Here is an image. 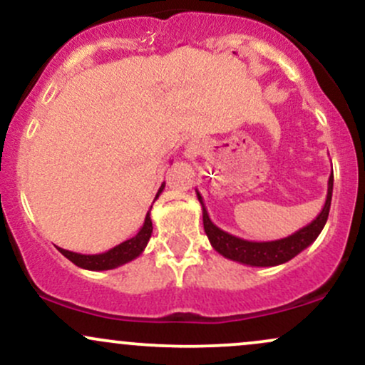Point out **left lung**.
<instances>
[{
	"label": "left lung",
	"mask_w": 365,
	"mask_h": 365,
	"mask_svg": "<svg viewBox=\"0 0 365 365\" xmlns=\"http://www.w3.org/2000/svg\"><path fill=\"white\" fill-rule=\"evenodd\" d=\"M197 192V190H195ZM331 195H333V171H331L328 180V194H326V202L322 206L321 212L312 220L311 223L305 225L299 232L292 233V235L279 238V240L271 242H250L238 238L235 235H230L225 230L217 228L212 223L211 217L207 215V209L204 206L202 195L197 192V199H199L200 206H202V221H204V232L211 242L212 249L220 252L223 257L235 261L240 264L254 267H269L279 266V264L288 262L290 259L299 255L302 250L307 249L309 245L319 237V233L324 228L326 221H328L329 207H331Z\"/></svg>",
	"instance_id": "left-lung-1"
}]
</instances>
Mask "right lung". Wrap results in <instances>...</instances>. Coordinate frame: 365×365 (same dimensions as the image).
<instances>
[{"instance_id": "1", "label": "right lung", "mask_w": 365, "mask_h": 365, "mask_svg": "<svg viewBox=\"0 0 365 365\" xmlns=\"http://www.w3.org/2000/svg\"><path fill=\"white\" fill-rule=\"evenodd\" d=\"M163 188H165V183L159 187L156 199L159 197V194L163 192ZM156 199H154V200H156ZM150 207H153V206H150ZM150 233H153V221H150V209H149V212L145 215L144 225H142L139 233H137L135 237L128 238V240L121 242L120 245L113 247V249L108 250V252H103V254H77V252H72V250L60 249V247H58V250H60V252L65 255L66 259H70V261H72L75 266L82 267V269H89V271L115 269V267L123 266V264L133 261V259H137L142 252H144L145 245H148V242L150 238Z\"/></svg>"}]
</instances>
